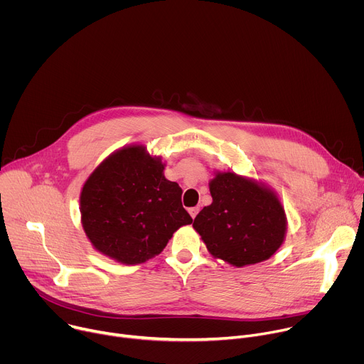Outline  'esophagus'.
<instances>
[{
  "instance_id": "obj_1",
  "label": "esophagus",
  "mask_w": 364,
  "mask_h": 364,
  "mask_svg": "<svg viewBox=\"0 0 364 364\" xmlns=\"http://www.w3.org/2000/svg\"><path fill=\"white\" fill-rule=\"evenodd\" d=\"M200 212V209H198V207H190V209H188V213H190V216L194 219L196 216H197V213Z\"/></svg>"
}]
</instances>
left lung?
<instances>
[{"instance_id":"obj_1","label":"left lung","mask_w":364,"mask_h":364,"mask_svg":"<svg viewBox=\"0 0 364 364\" xmlns=\"http://www.w3.org/2000/svg\"><path fill=\"white\" fill-rule=\"evenodd\" d=\"M209 188L213 201L203 207L193 228L215 259L243 268L267 261L282 246L288 220L271 187L216 170Z\"/></svg>"}]
</instances>
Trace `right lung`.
Instances as JSON below:
<instances>
[{"label":"right lung","instance_id":"add662e5","mask_svg":"<svg viewBox=\"0 0 364 364\" xmlns=\"http://www.w3.org/2000/svg\"><path fill=\"white\" fill-rule=\"evenodd\" d=\"M166 163L145 145H125L103 160L80 191V222L92 246L124 265L160 255L173 233L193 219Z\"/></svg>","mask_w":364,"mask_h":364}]
</instances>
